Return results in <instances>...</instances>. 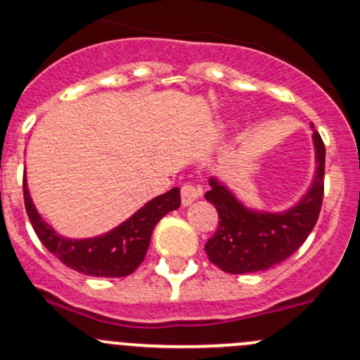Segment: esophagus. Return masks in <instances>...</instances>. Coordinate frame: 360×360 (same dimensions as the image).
<instances>
[{
  "mask_svg": "<svg viewBox=\"0 0 360 360\" xmlns=\"http://www.w3.org/2000/svg\"><path fill=\"white\" fill-rule=\"evenodd\" d=\"M201 195H203L201 188L193 186V184H184V186L181 188V200H183L184 207H188V205H191L193 201L198 200Z\"/></svg>",
  "mask_w": 360,
  "mask_h": 360,
  "instance_id": "obj_1",
  "label": "esophagus"
}]
</instances>
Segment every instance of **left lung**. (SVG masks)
Returning a JSON list of instances; mask_svg holds the SVG:
<instances>
[{
	"label": "left lung",
	"instance_id": "left-lung-1",
	"mask_svg": "<svg viewBox=\"0 0 360 360\" xmlns=\"http://www.w3.org/2000/svg\"><path fill=\"white\" fill-rule=\"evenodd\" d=\"M316 172L306 195L283 212L246 207L219 177L212 176L207 198L219 212V229L205 244L208 258L227 274L263 271L294 255L314 229L323 201L325 145L314 131Z\"/></svg>",
	"mask_w": 360,
	"mask_h": 360
}]
</instances>
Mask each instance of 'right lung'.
<instances>
[{"mask_svg":"<svg viewBox=\"0 0 360 360\" xmlns=\"http://www.w3.org/2000/svg\"><path fill=\"white\" fill-rule=\"evenodd\" d=\"M25 210L35 234L47 251L66 266L90 276L120 278L128 276L140 266L150 246V238L159 220L181 207L179 188L147 201L129 219L96 238L73 239L58 234L41 217L30 198L27 179H23Z\"/></svg>","mask_w":360,"mask_h":360,"instance_id":"add662e5","label":"right lung"}]
</instances>
